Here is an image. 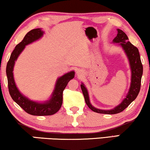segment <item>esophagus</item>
<instances>
[{"label": "esophagus", "mask_w": 150, "mask_h": 150, "mask_svg": "<svg viewBox=\"0 0 150 150\" xmlns=\"http://www.w3.org/2000/svg\"><path fill=\"white\" fill-rule=\"evenodd\" d=\"M77 73V75L79 76H81L82 75H83V71L82 70H80V69H78Z\"/></svg>", "instance_id": "obj_1"}]
</instances>
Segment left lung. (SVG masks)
Segmentation results:
<instances>
[{
  "label": "left lung",
  "mask_w": 150,
  "mask_h": 150,
  "mask_svg": "<svg viewBox=\"0 0 150 150\" xmlns=\"http://www.w3.org/2000/svg\"><path fill=\"white\" fill-rule=\"evenodd\" d=\"M117 36L113 40V43H119L128 58L129 64L131 69V83L127 95L119 105L111 110H102L97 109L91 105L90 102L89 95L88 90L83 83L81 84V88L85 98L86 103L88 107L96 113L103 114H115L124 111L138 96L141 88V77L143 75V65L141 61L140 55L137 48L128 41V38L125 33L120 29H117Z\"/></svg>",
  "instance_id": "8db88e82"
}]
</instances>
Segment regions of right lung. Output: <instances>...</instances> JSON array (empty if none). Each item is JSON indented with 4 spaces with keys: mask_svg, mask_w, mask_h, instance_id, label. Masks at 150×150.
<instances>
[{
    "mask_svg": "<svg viewBox=\"0 0 150 150\" xmlns=\"http://www.w3.org/2000/svg\"><path fill=\"white\" fill-rule=\"evenodd\" d=\"M43 31L41 28L31 30L25 35V37L20 43L18 44L11 54L6 68V73L7 76L8 88L11 98L19 106H20L26 113L33 115H51L58 112L62 104L63 90L66 88L69 81L75 77L73 71L66 73L58 78L54 90L51 98L44 103H38L31 100L23 95L17 88L13 78V67L15 61L22 53L26 47L37 40L41 39L43 35Z\"/></svg>",
    "mask_w": 150,
    "mask_h": 150,
    "instance_id": "right-lung-1",
    "label": "right lung"
}]
</instances>
